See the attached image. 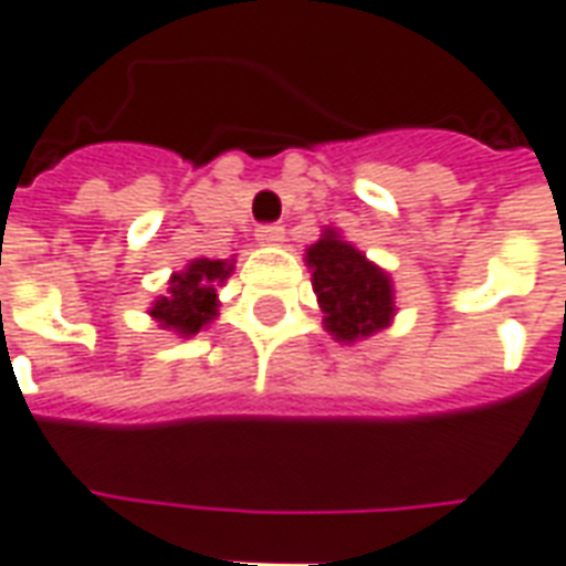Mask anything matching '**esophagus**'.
Wrapping results in <instances>:
<instances>
[{
    "instance_id": "34e87169",
    "label": "esophagus",
    "mask_w": 566,
    "mask_h": 566,
    "mask_svg": "<svg viewBox=\"0 0 566 566\" xmlns=\"http://www.w3.org/2000/svg\"><path fill=\"white\" fill-rule=\"evenodd\" d=\"M255 240H259L262 247H280V243L286 240V231L280 226H262L255 231Z\"/></svg>"
}]
</instances>
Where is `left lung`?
<instances>
[{
	"label": "left lung",
	"instance_id": "1",
	"mask_svg": "<svg viewBox=\"0 0 566 566\" xmlns=\"http://www.w3.org/2000/svg\"><path fill=\"white\" fill-rule=\"evenodd\" d=\"M304 262L332 338L356 344L390 326L399 311L390 274L340 238L338 228H323L319 240L304 250Z\"/></svg>",
	"mask_w": 566,
	"mask_h": 566
}]
</instances>
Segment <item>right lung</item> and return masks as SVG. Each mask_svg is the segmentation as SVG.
I'll return each mask as SVG.
<instances>
[{
    "label": "right lung",
    "instance_id": "1",
    "mask_svg": "<svg viewBox=\"0 0 566 566\" xmlns=\"http://www.w3.org/2000/svg\"><path fill=\"white\" fill-rule=\"evenodd\" d=\"M234 271V259H191L182 271L167 280V292L158 295L148 316L179 338H191L219 316V286Z\"/></svg>",
    "mask_w": 566,
    "mask_h": 566
}]
</instances>
